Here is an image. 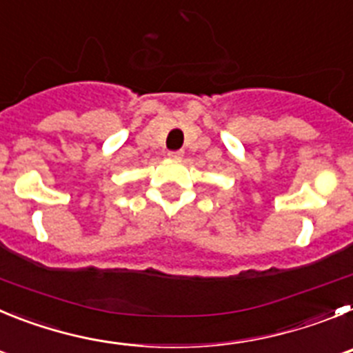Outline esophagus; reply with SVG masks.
<instances>
[{
	"label": "esophagus",
	"mask_w": 353,
	"mask_h": 353,
	"mask_svg": "<svg viewBox=\"0 0 353 353\" xmlns=\"http://www.w3.org/2000/svg\"><path fill=\"white\" fill-rule=\"evenodd\" d=\"M182 155H183L182 150H171V152H168V157L174 159V161H179V159H182Z\"/></svg>",
	"instance_id": "34e87169"
}]
</instances>
